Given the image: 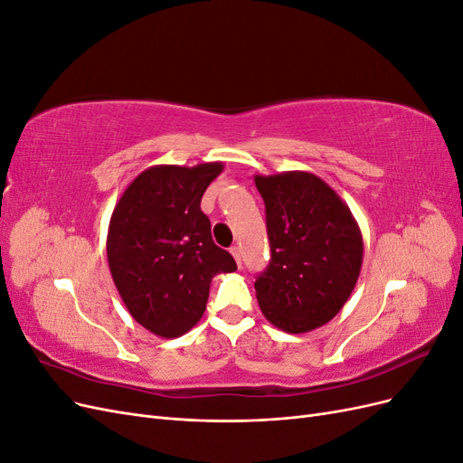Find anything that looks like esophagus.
Segmentation results:
<instances>
[{"mask_svg":"<svg viewBox=\"0 0 463 463\" xmlns=\"http://www.w3.org/2000/svg\"><path fill=\"white\" fill-rule=\"evenodd\" d=\"M232 255H233L237 266H240V269H241V264H243V253H241V249H240V247H232Z\"/></svg>","mask_w":463,"mask_h":463,"instance_id":"obj_1","label":"esophagus"}]
</instances>
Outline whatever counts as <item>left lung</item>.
I'll return each instance as SVG.
<instances>
[{"label":"left lung","mask_w":463,"mask_h":463,"mask_svg":"<svg viewBox=\"0 0 463 463\" xmlns=\"http://www.w3.org/2000/svg\"><path fill=\"white\" fill-rule=\"evenodd\" d=\"M266 206L270 264L255 282L266 320L288 334L325 326L352 296L363 235L352 210L309 172L255 175Z\"/></svg>","instance_id":"obj_1"}]
</instances>
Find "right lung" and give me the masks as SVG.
<instances>
[{
	"label": "right lung",
	"mask_w": 463,
	"mask_h": 463,
	"mask_svg": "<svg viewBox=\"0 0 463 463\" xmlns=\"http://www.w3.org/2000/svg\"><path fill=\"white\" fill-rule=\"evenodd\" d=\"M222 170V162L152 165L131 181L111 213V278L129 315L160 338L189 332L206 309L213 278L237 270L233 257L213 241L201 210L206 187Z\"/></svg>",
	"instance_id": "add662e5"
}]
</instances>
